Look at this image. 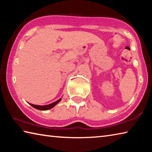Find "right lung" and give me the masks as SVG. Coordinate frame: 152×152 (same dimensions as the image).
I'll return each instance as SVG.
<instances>
[{
    "mask_svg": "<svg viewBox=\"0 0 152 152\" xmlns=\"http://www.w3.org/2000/svg\"><path fill=\"white\" fill-rule=\"evenodd\" d=\"M61 100V99L60 98V99H58V101H56L55 102H52V103L49 104H47V105H36V104H31V103H29V104L31 105V106L34 107L35 109H36L40 110H47L51 109V108L54 107L58 103V102H60Z\"/></svg>",
    "mask_w": 152,
    "mask_h": 152,
    "instance_id": "1",
    "label": "right lung"
}]
</instances>
